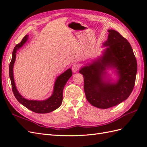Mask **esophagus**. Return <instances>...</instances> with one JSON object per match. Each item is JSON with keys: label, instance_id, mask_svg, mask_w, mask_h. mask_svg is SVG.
I'll return each mask as SVG.
<instances>
[{"label": "esophagus", "instance_id": "1", "mask_svg": "<svg viewBox=\"0 0 147 147\" xmlns=\"http://www.w3.org/2000/svg\"><path fill=\"white\" fill-rule=\"evenodd\" d=\"M79 69H80V64H74L72 65V70L73 71V72H74V73L77 72V71L79 70Z\"/></svg>", "mask_w": 147, "mask_h": 147}]
</instances>
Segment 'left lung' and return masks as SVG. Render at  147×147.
<instances>
[{"instance_id": "obj_1", "label": "left lung", "mask_w": 147, "mask_h": 147, "mask_svg": "<svg viewBox=\"0 0 147 147\" xmlns=\"http://www.w3.org/2000/svg\"><path fill=\"white\" fill-rule=\"evenodd\" d=\"M102 55L84 65L79 72L83 75L86 99L96 107L106 109L128 98L134 88L137 71V61L127 40L117 31L108 30ZM115 69L116 82L107 79L106 70Z\"/></svg>"}]
</instances>
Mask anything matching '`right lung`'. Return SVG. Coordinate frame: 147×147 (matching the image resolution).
<instances>
[{
	"label": "right lung",
	"mask_w": 147,
	"mask_h": 147,
	"mask_svg": "<svg viewBox=\"0 0 147 147\" xmlns=\"http://www.w3.org/2000/svg\"><path fill=\"white\" fill-rule=\"evenodd\" d=\"M28 35L26 36L22 40L21 42L17 44L14 48L12 53V58L9 66V76L11 80L12 91L16 99L20 103L26 107V108L37 113H47L54 111L59 108L63 102V90L67 82L72 75V70L69 69L65 70L64 73L61 74L56 78L54 84L53 94L47 99L43 100H28L22 96L17 90L13 77V66L16 59V53L17 50L23 46L27 42Z\"/></svg>",
	"instance_id": "obj_1"
}]
</instances>
